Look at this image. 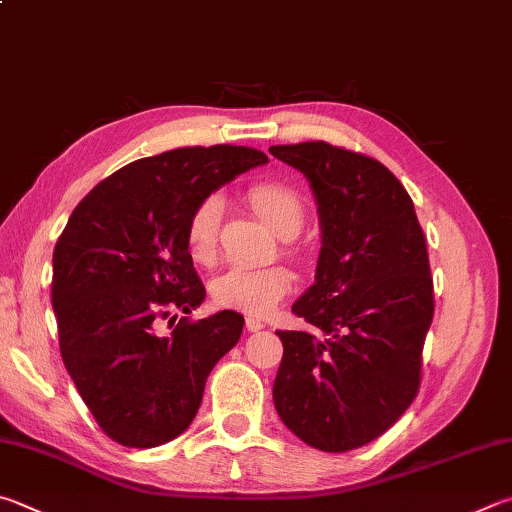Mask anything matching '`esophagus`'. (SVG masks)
Listing matches in <instances>:
<instances>
[{
    "label": "esophagus",
    "mask_w": 512,
    "mask_h": 512,
    "mask_svg": "<svg viewBox=\"0 0 512 512\" xmlns=\"http://www.w3.org/2000/svg\"><path fill=\"white\" fill-rule=\"evenodd\" d=\"M266 324L259 320V318H246V329L250 331V333H255V331H259V329H264Z\"/></svg>",
    "instance_id": "34e87169"
}]
</instances>
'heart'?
I'll return each mask as SVG.
<instances>
[{
    "mask_svg": "<svg viewBox=\"0 0 512 512\" xmlns=\"http://www.w3.org/2000/svg\"><path fill=\"white\" fill-rule=\"evenodd\" d=\"M248 201L257 215L280 237H284L286 232H300L304 224V203L300 194L288 185L257 183L248 190ZM224 208L226 199L221 194H208L190 212L188 226H185V244H188V253L194 262L210 264L217 257ZM291 284L293 273L286 266L235 264L215 277L212 297L226 309L248 315H266L291 291Z\"/></svg>",
    "mask_w": 512,
    "mask_h": 512,
    "instance_id": "obj_1",
    "label": "heart"
}]
</instances>
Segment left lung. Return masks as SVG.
Masks as SVG:
<instances>
[{"mask_svg": "<svg viewBox=\"0 0 512 512\" xmlns=\"http://www.w3.org/2000/svg\"><path fill=\"white\" fill-rule=\"evenodd\" d=\"M268 152L306 176L322 230L315 282L291 306L322 336L277 331L275 410L311 448L347 452L387 432L418 392L434 315L425 237L376 159L324 141Z\"/></svg>", "mask_w": 512, "mask_h": 512, "instance_id": "1", "label": "left lung"}]
</instances>
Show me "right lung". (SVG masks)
<instances>
[{"label": "right lung", "mask_w": 512, "mask_h": 512, "mask_svg": "<svg viewBox=\"0 0 512 512\" xmlns=\"http://www.w3.org/2000/svg\"><path fill=\"white\" fill-rule=\"evenodd\" d=\"M264 163L253 147H181L120 167L71 212L53 250L60 353L116 443L156 448L185 432L212 367L239 342L237 311L181 318L170 336L159 322L206 300L185 244L190 212Z\"/></svg>", "instance_id": "add662e5"}]
</instances>
